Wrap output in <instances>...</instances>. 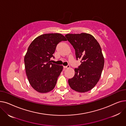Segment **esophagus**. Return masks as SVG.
<instances>
[{
  "label": "esophagus",
  "instance_id": "1",
  "mask_svg": "<svg viewBox=\"0 0 126 126\" xmlns=\"http://www.w3.org/2000/svg\"><path fill=\"white\" fill-rule=\"evenodd\" d=\"M63 67L64 68H70V66L69 65H67V66H64Z\"/></svg>",
  "mask_w": 126,
  "mask_h": 126
}]
</instances>
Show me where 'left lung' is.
I'll return each instance as SVG.
<instances>
[{"mask_svg": "<svg viewBox=\"0 0 126 126\" xmlns=\"http://www.w3.org/2000/svg\"><path fill=\"white\" fill-rule=\"evenodd\" d=\"M65 37L75 49L77 60H81V64L75 69L74 77L68 80L69 85L77 92H87L98 82L104 68L100 45L93 36L87 33L68 34Z\"/></svg>", "mask_w": 126, "mask_h": 126, "instance_id": "obj_1", "label": "left lung"}]
</instances>
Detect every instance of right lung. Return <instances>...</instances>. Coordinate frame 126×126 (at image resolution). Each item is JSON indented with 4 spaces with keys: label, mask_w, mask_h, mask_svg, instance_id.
<instances>
[{
    "label": "right lung",
    "mask_w": 126,
    "mask_h": 126,
    "mask_svg": "<svg viewBox=\"0 0 126 126\" xmlns=\"http://www.w3.org/2000/svg\"><path fill=\"white\" fill-rule=\"evenodd\" d=\"M66 38L59 33H49L36 38L29 46L24 56L26 76L31 86L40 93H47L55 87L63 66L53 64V57L57 44Z\"/></svg>",
    "instance_id": "1"
}]
</instances>
